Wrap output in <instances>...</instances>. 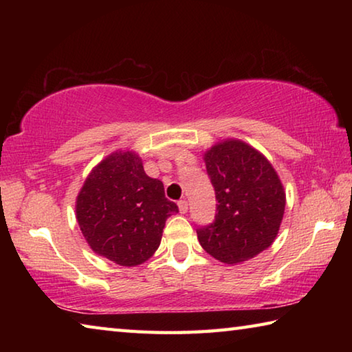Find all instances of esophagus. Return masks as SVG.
<instances>
[{
	"label": "esophagus",
	"instance_id": "obj_1",
	"mask_svg": "<svg viewBox=\"0 0 352 352\" xmlns=\"http://www.w3.org/2000/svg\"><path fill=\"white\" fill-rule=\"evenodd\" d=\"M178 210H180L182 214H186L188 212V201L186 200L178 201Z\"/></svg>",
	"mask_w": 352,
	"mask_h": 352
}]
</instances>
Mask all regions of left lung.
I'll return each instance as SVG.
<instances>
[{
  "label": "left lung",
  "instance_id": "8db88e82",
  "mask_svg": "<svg viewBox=\"0 0 352 352\" xmlns=\"http://www.w3.org/2000/svg\"><path fill=\"white\" fill-rule=\"evenodd\" d=\"M216 190L217 214L197 230L208 254L228 265L253 259L275 242L285 210V190L258 148L226 138L204 153Z\"/></svg>",
  "mask_w": 352,
  "mask_h": 352
}]
</instances>
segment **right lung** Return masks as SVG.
I'll list each match as a JSON object with an SVG mask.
<instances>
[{
  "instance_id": "right-lung-1",
  "label": "right lung",
  "mask_w": 352,
  "mask_h": 352,
  "mask_svg": "<svg viewBox=\"0 0 352 352\" xmlns=\"http://www.w3.org/2000/svg\"><path fill=\"white\" fill-rule=\"evenodd\" d=\"M178 206L166 199L133 151H116L94 166L76 199V219L90 248L115 264L136 267L157 252L166 219Z\"/></svg>"
}]
</instances>
